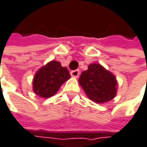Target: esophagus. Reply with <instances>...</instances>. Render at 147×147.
<instances>
[{
	"instance_id": "obj_1",
	"label": "esophagus",
	"mask_w": 147,
	"mask_h": 147,
	"mask_svg": "<svg viewBox=\"0 0 147 147\" xmlns=\"http://www.w3.org/2000/svg\"><path fill=\"white\" fill-rule=\"evenodd\" d=\"M71 76H73V77H78L79 75H80V71H79V70H74V71H71Z\"/></svg>"
}]
</instances>
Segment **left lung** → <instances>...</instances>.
Instances as JSON below:
<instances>
[{
  "mask_svg": "<svg viewBox=\"0 0 147 147\" xmlns=\"http://www.w3.org/2000/svg\"><path fill=\"white\" fill-rule=\"evenodd\" d=\"M79 83L89 99L96 103H105L115 97V76L99 64H90L88 70L80 75Z\"/></svg>",
  "mask_w": 147,
  "mask_h": 147,
  "instance_id": "1",
  "label": "left lung"
}]
</instances>
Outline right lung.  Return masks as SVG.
<instances>
[{"label":"right lung","instance_id":"obj_1","mask_svg":"<svg viewBox=\"0 0 147 147\" xmlns=\"http://www.w3.org/2000/svg\"><path fill=\"white\" fill-rule=\"evenodd\" d=\"M70 77L67 67H61L59 61H50L36 72L33 80L34 91L41 97L49 98Z\"/></svg>","mask_w":147,"mask_h":147}]
</instances>
